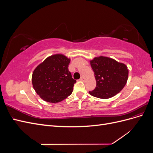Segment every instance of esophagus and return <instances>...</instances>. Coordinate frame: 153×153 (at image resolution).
Instances as JSON below:
<instances>
[{"mask_svg": "<svg viewBox=\"0 0 153 153\" xmlns=\"http://www.w3.org/2000/svg\"><path fill=\"white\" fill-rule=\"evenodd\" d=\"M80 81H83V82H84V81L85 80V78L84 76H82V77L80 78Z\"/></svg>", "mask_w": 153, "mask_h": 153, "instance_id": "esophagus-1", "label": "esophagus"}]
</instances>
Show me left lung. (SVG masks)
I'll list each match as a JSON object with an SVG mask.
<instances>
[{"label":"left lung","instance_id":"obj_1","mask_svg":"<svg viewBox=\"0 0 153 153\" xmlns=\"http://www.w3.org/2000/svg\"><path fill=\"white\" fill-rule=\"evenodd\" d=\"M96 80V88L89 94L96 98L108 99L116 95L126 85L128 69L123 63L100 56L90 61Z\"/></svg>","mask_w":153,"mask_h":153}]
</instances>
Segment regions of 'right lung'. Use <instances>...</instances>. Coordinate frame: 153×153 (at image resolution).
Segmentation results:
<instances>
[{
  "label": "right lung",
  "instance_id": "right-lung-1",
  "mask_svg": "<svg viewBox=\"0 0 153 153\" xmlns=\"http://www.w3.org/2000/svg\"><path fill=\"white\" fill-rule=\"evenodd\" d=\"M70 59L62 54L50 56L36 68L32 82L36 93L44 101L58 103L70 95L76 80L68 70Z\"/></svg>",
  "mask_w": 153,
  "mask_h": 153
}]
</instances>
